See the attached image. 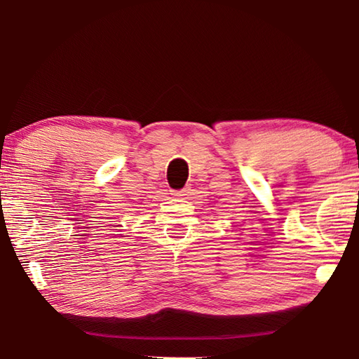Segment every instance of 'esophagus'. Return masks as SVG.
Wrapping results in <instances>:
<instances>
[{
  "label": "esophagus",
  "mask_w": 359,
  "mask_h": 359,
  "mask_svg": "<svg viewBox=\"0 0 359 359\" xmlns=\"http://www.w3.org/2000/svg\"><path fill=\"white\" fill-rule=\"evenodd\" d=\"M191 193V188L190 187H185L184 190H177V191H174L172 194L175 198H185V196H188V194Z\"/></svg>",
  "instance_id": "obj_1"
}]
</instances>
